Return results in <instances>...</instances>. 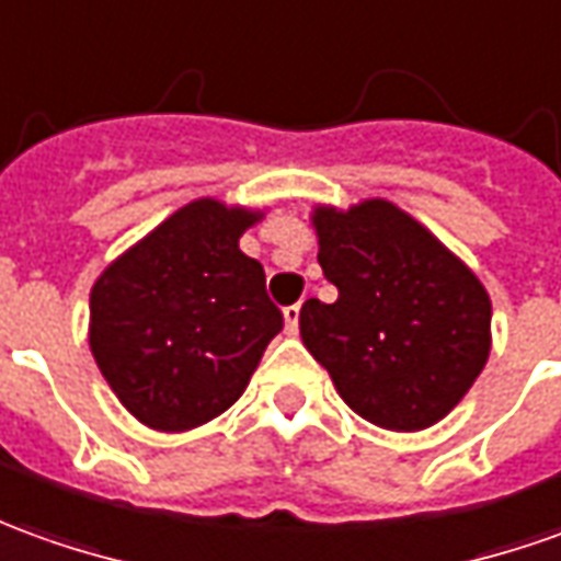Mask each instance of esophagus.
Here are the masks:
<instances>
[{"instance_id":"1","label":"esophagus","mask_w":561,"mask_h":561,"mask_svg":"<svg viewBox=\"0 0 561 561\" xmlns=\"http://www.w3.org/2000/svg\"><path fill=\"white\" fill-rule=\"evenodd\" d=\"M299 314H302V305H289L284 308V323H287V332H296L299 330Z\"/></svg>"}]
</instances>
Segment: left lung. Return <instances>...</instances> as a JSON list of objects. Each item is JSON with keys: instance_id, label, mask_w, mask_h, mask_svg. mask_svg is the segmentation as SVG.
Instances as JSON below:
<instances>
[{"instance_id": "1", "label": "left lung", "mask_w": 561, "mask_h": 561, "mask_svg": "<svg viewBox=\"0 0 561 561\" xmlns=\"http://www.w3.org/2000/svg\"><path fill=\"white\" fill-rule=\"evenodd\" d=\"M318 262L339 289L308 299L305 347L339 397L385 431H424L470 391L492 351L480 277L419 219L385 198L314 207Z\"/></svg>"}]
</instances>
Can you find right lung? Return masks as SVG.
Masks as SVG:
<instances>
[{
    "label": "right lung",
    "mask_w": 561,
    "mask_h": 561,
    "mask_svg": "<svg viewBox=\"0 0 561 561\" xmlns=\"http://www.w3.org/2000/svg\"><path fill=\"white\" fill-rule=\"evenodd\" d=\"M259 219L192 201L96 277L91 354L146 427L180 434L222 415L284 330L262 265L238 247Z\"/></svg>",
    "instance_id": "add662e5"
}]
</instances>
